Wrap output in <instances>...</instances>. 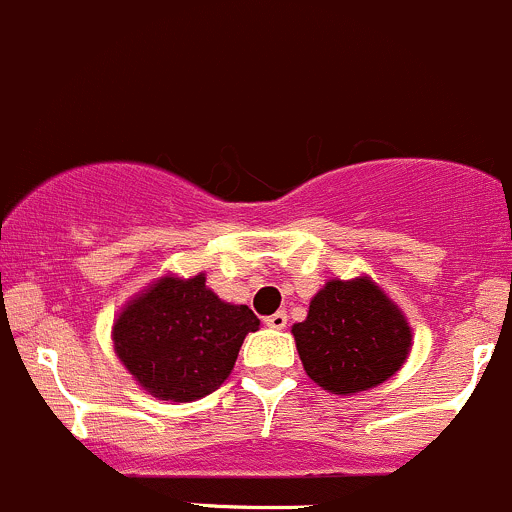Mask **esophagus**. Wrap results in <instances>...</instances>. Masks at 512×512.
<instances>
[{"mask_svg":"<svg viewBox=\"0 0 512 512\" xmlns=\"http://www.w3.org/2000/svg\"><path fill=\"white\" fill-rule=\"evenodd\" d=\"M286 323H288V315L283 313V310H278V313L268 315V318H266V325H268V328H273V330H283V328H286Z\"/></svg>","mask_w":512,"mask_h":512,"instance_id":"34e87169","label":"esophagus"}]
</instances>
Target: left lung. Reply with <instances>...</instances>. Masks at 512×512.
Here are the masks:
<instances>
[{"label": "left lung", "mask_w": 512, "mask_h": 512, "mask_svg": "<svg viewBox=\"0 0 512 512\" xmlns=\"http://www.w3.org/2000/svg\"><path fill=\"white\" fill-rule=\"evenodd\" d=\"M303 370L325 392L352 397L394 377L412 352L404 310L370 276L330 278L291 328Z\"/></svg>", "instance_id": "1"}]
</instances>
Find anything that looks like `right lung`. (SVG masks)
Listing matches in <instances>:
<instances>
[{
	"label": "right lung",
	"instance_id": "obj_1",
	"mask_svg": "<svg viewBox=\"0 0 512 512\" xmlns=\"http://www.w3.org/2000/svg\"><path fill=\"white\" fill-rule=\"evenodd\" d=\"M258 325L249 305L221 300L204 273H165L120 308L110 340L150 397L194 402L226 382L241 342Z\"/></svg>",
	"mask_w": 512,
	"mask_h": 512
}]
</instances>
